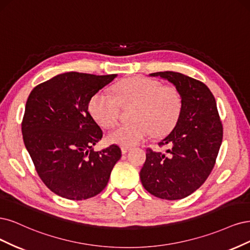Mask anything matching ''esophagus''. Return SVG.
Returning <instances> with one entry per match:
<instances>
[{
	"mask_svg": "<svg viewBox=\"0 0 250 250\" xmlns=\"http://www.w3.org/2000/svg\"><path fill=\"white\" fill-rule=\"evenodd\" d=\"M128 150H131V147H128V146H122V152H123L124 155H125Z\"/></svg>",
	"mask_w": 250,
	"mask_h": 250,
	"instance_id": "34e87169",
	"label": "esophagus"
}]
</instances>
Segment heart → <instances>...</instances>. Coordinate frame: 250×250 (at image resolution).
Masks as SVG:
<instances>
[{"label":"heart","mask_w":250,"mask_h":250,"mask_svg":"<svg viewBox=\"0 0 250 250\" xmlns=\"http://www.w3.org/2000/svg\"><path fill=\"white\" fill-rule=\"evenodd\" d=\"M113 96L95 92L88 103L93 119L103 127H112L120 117L122 107L133 106L132 123L120 125L111 131L108 140L123 146H132L148 137L170 133L178 124L183 98L174 86H162L157 80L132 77L112 88Z\"/></svg>","instance_id":"b5f03b06"}]
</instances>
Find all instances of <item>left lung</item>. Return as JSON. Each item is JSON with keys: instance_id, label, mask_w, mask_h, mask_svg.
Instances as JSON below:
<instances>
[{"instance_id": "obj_1", "label": "left lung", "mask_w": 250, "mask_h": 250, "mask_svg": "<svg viewBox=\"0 0 250 250\" xmlns=\"http://www.w3.org/2000/svg\"><path fill=\"white\" fill-rule=\"evenodd\" d=\"M172 83L183 98V110L172 132L151 148L140 171L143 187L156 197L176 200L189 196L213 170L222 142L223 127L216 101L208 86L175 71L150 74Z\"/></svg>"}]
</instances>
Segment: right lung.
I'll return each instance as SVG.
<instances>
[{
  "instance_id": "add662e5",
  "label": "right lung",
  "mask_w": 250,
  "mask_h": 250,
  "mask_svg": "<svg viewBox=\"0 0 250 250\" xmlns=\"http://www.w3.org/2000/svg\"><path fill=\"white\" fill-rule=\"evenodd\" d=\"M116 76L65 72L37 85L29 95L21 123L23 143L39 178L61 197L98 195L122 157L116 144L92 149L103 131L88 111L91 96Z\"/></svg>"
}]
</instances>
